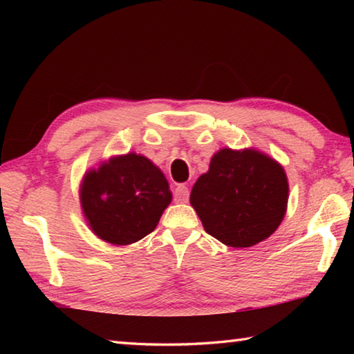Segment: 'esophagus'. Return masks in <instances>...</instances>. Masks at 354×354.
<instances>
[{
    "label": "esophagus",
    "mask_w": 354,
    "mask_h": 354,
    "mask_svg": "<svg viewBox=\"0 0 354 354\" xmlns=\"http://www.w3.org/2000/svg\"><path fill=\"white\" fill-rule=\"evenodd\" d=\"M189 195H190L189 187L184 184H178L175 190H173V198H175L176 203H187Z\"/></svg>",
    "instance_id": "34e87169"
}]
</instances>
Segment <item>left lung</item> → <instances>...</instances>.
I'll return each instance as SVG.
<instances>
[{"mask_svg":"<svg viewBox=\"0 0 354 354\" xmlns=\"http://www.w3.org/2000/svg\"><path fill=\"white\" fill-rule=\"evenodd\" d=\"M287 200L284 169L253 148L215 153L190 194V205L207 234L234 248L270 237L284 218Z\"/></svg>","mask_w":354,"mask_h":354,"instance_id":"8db88e82","label":"left lung"}]
</instances>
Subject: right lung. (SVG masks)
<instances>
[{
    "instance_id": "right-lung-1",
    "label": "right lung",
    "mask_w": 354,
    "mask_h": 354,
    "mask_svg": "<svg viewBox=\"0 0 354 354\" xmlns=\"http://www.w3.org/2000/svg\"><path fill=\"white\" fill-rule=\"evenodd\" d=\"M81 207L101 241L129 245L158 226L171 201L164 173L145 156H115L88 170L81 183Z\"/></svg>"
}]
</instances>
